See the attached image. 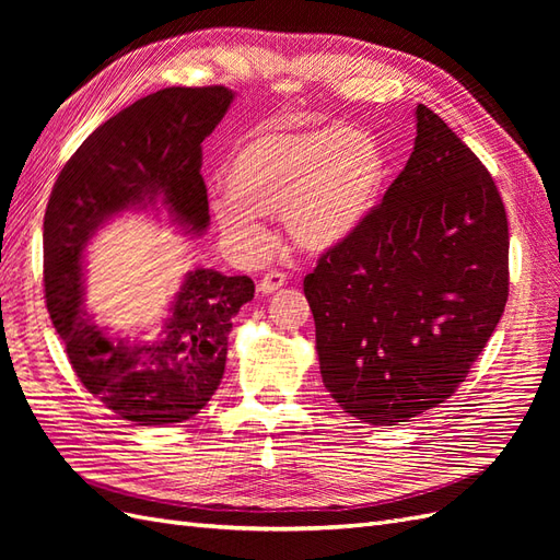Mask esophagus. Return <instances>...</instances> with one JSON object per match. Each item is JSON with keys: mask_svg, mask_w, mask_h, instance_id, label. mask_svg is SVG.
I'll return each mask as SVG.
<instances>
[{"mask_svg": "<svg viewBox=\"0 0 560 560\" xmlns=\"http://www.w3.org/2000/svg\"><path fill=\"white\" fill-rule=\"evenodd\" d=\"M284 282H287V276L282 273V270H268V273L261 278L257 290H259V294H273Z\"/></svg>", "mask_w": 560, "mask_h": 560, "instance_id": "obj_1", "label": "esophagus"}]
</instances>
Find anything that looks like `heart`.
Returning a JSON list of instances; mask_svg holds the SVG:
<instances>
[{
    "label": "heart",
    "mask_w": 560,
    "mask_h": 560,
    "mask_svg": "<svg viewBox=\"0 0 560 560\" xmlns=\"http://www.w3.org/2000/svg\"><path fill=\"white\" fill-rule=\"evenodd\" d=\"M383 179V149L366 130L264 128L226 161L229 194L212 200V214L249 247L261 241V214H282L294 245L327 252L364 224Z\"/></svg>",
    "instance_id": "b5f03b06"
}]
</instances>
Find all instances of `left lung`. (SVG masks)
<instances>
[{
    "mask_svg": "<svg viewBox=\"0 0 560 560\" xmlns=\"http://www.w3.org/2000/svg\"><path fill=\"white\" fill-rule=\"evenodd\" d=\"M322 383L369 425L446 401L493 336L510 294L498 186L430 107L381 206L303 280Z\"/></svg>",
    "mask_w": 560,
    "mask_h": 560,
    "instance_id": "1",
    "label": "left lung"
}]
</instances>
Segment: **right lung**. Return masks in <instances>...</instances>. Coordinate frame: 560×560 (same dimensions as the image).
<instances>
[{
    "mask_svg": "<svg viewBox=\"0 0 560 560\" xmlns=\"http://www.w3.org/2000/svg\"><path fill=\"white\" fill-rule=\"evenodd\" d=\"M224 86L163 89L97 126L65 163L44 217L46 308L74 374L135 425H173L206 406L222 383L229 331L254 296L247 276L196 268L184 276L154 341L109 336L83 308V252L126 210L161 208L182 231L210 224L200 175L202 140L233 103Z\"/></svg>",
    "mask_w": 560,
    "mask_h": 560,
    "instance_id": "1",
    "label": "right lung"
}]
</instances>
